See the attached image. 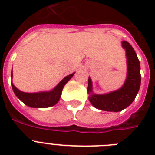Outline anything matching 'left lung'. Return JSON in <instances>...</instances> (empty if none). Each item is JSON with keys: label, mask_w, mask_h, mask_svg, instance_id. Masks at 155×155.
<instances>
[{"label": "left lung", "mask_w": 155, "mask_h": 155, "mask_svg": "<svg viewBox=\"0 0 155 155\" xmlns=\"http://www.w3.org/2000/svg\"><path fill=\"white\" fill-rule=\"evenodd\" d=\"M122 47L126 51L127 78L120 89L107 94L92 93V80L88 78V100L96 108L108 112H120L130 105L134 101L141 85L140 62L132 46L126 41L122 42Z\"/></svg>", "instance_id": "obj_1"}]
</instances>
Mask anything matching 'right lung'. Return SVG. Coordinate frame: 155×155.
Masks as SVG:
<instances>
[{"label":"right lung","mask_w":155,"mask_h":155,"mask_svg":"<svg viewBox=\"0 0 155 155\" xmlns=\"http://www.w3.org/2000/svg\"><path fill=\"white\" fill-rule=\"evenodd\" d=\"M74 74L75 73L66 76L53 90L50 92H42L37 93L23 92L18 90L13 84H12V88L17 97L20 99L25 105L31 108H48L58 103L60 99L61 93L64 85L68 82V80H70ZM11 76H13L12 73H11Z\"/></svg>","instance_id":"add662e5"}]
</instances>
